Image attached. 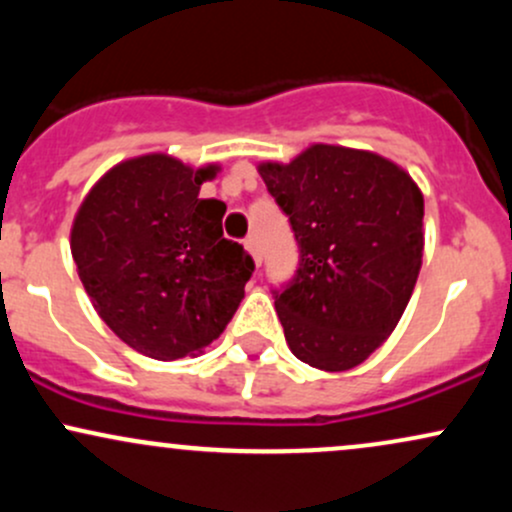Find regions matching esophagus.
<instances>
[{"label":"esophagus","instance_id":"34e87169","mask_svg":"<svg viewBox=\"0 0 512 512\" xmlns=\"http://www.w3.org/2000/svg\"><path fill=\"white\" fill-rule=\"evenodd\" d=\"M245 250L250 252L252 260H255L257 267H260V264H262V252H260V245H257V238L255 236L245 238Z\"/></svg>","mask_w":512,"mask_h":512}]
</instances>
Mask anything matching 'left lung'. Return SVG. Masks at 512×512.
Returning a JSON list of instances; mask_svg holds the SVG:
<instances>
[{
    "label": "left lung",
    "instance_id": "8db88e82",
    "mask_svg": "<svg viewBox=\"0 0 512 512\" xmlns=\"http://www.w3.org/2000/svg\"><path fill=\"white\" fill-rule=\"evenodd\" d=\"M301 260L274 305L293 356L339 373L363 363L407 308L424 257V195L373 151L313 144L260 163Z\"/></svg>",
    "mask_w": 512,
    "mask_h": 512
}]
</instances>
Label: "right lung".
I'll list each match as a JSON object with an SVG mask.
<instances>
[{
	"label": "right lung",
	"instance_id": "add662e5",
	"mask_svg": "<svg viewBox=\"0 0 512 512\" xmlns=\"http://www.w3.org/2000/svg\"><path fill=\"white\" fill-rule=\"evenodd\" d=\"M219 166L168 154L117 163L84 197L72 257L101 320L156 361L202 354L226 330L255 262L223 238L226 204L199 199Z\"/></svg>",
	"mask_w": 512,
	"mask_h": 512
}]
</instances>
